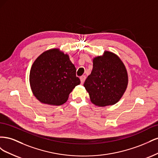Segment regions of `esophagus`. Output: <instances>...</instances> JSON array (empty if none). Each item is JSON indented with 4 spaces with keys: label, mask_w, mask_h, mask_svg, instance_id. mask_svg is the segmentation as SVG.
<instances>
[{
    "label": "esophagus",
    "mask_w": 158,
    "mask_h": 158,
    "mask_svg": "<svg viewBox=\"0 0 158 158\" xmlns=\"http://www.w3.org/2000/svg\"><path fill=\"white\" fill-rule=\"evenodd\" d=\"M85 80V76H82L80 77V81H81V84H83L84 82V81Z\"/></svg>",
    "instance_id": "1"
}]
</instances>
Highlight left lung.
Masks as SVG:
<instances>
[{
    "label": "left lung",
    "mask_w": 158,
    "mask_h": 158,
    "mask_svg": "<svg viewBox=\"0 0 158 158\" xmlns=\"http://www.w3.org/2000/svg\"><path fill=\"white\" fill-rule=\"evenodd\" d=\"M128 74L125 64L112 52L93 59V69L84 84L91 102L98 107L113 106L127 89Z\"/></svg>",
    "instance_id": "left-lung-1"
}]
</instances>
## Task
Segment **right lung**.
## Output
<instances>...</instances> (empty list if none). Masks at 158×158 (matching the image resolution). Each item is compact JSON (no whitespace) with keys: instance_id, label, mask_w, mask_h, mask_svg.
Listing matches in <instances>:
<instances>
[{"instance_id":"obj_1","label":"right lung","mask_w":158,"mask_h":158,"mask_svg":"<svg viewBox=\"0 0 158 158\" xmlns=\"http://www.w3.org/2000/svg\"><path fill=\"white\" fill-rule=\"evenodd\" d=\"M30 84L33 95L40 102L60 106L67 101L80 80L69 55L59 49H51L43 52L33 63Z\"/></svg>"}]
</instances>
